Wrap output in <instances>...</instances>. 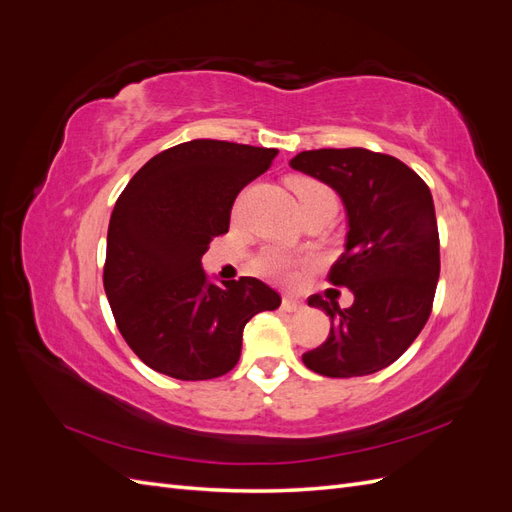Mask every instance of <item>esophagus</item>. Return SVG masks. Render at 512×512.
<instances>
[{
  "label": "esophagus",
  "instance_id": "1",
  "mask_svg": "<svg viewBox=\"0 0 512 512\" xmlns=\"http://www.w3.org/2000/svg\"><path fill=\"white\" fill-rule=\"evenodd\" d=\"M282 309H284V312H288V314H292V312H301V309H303V303H301V301H297V299H292V297H284V299H282Z\"/></svg>",
  "mask_w": 512,
  "mask_h": 512
}]
</instances>
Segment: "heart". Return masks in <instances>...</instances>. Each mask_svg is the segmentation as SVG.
Listing matches in <instances>:
<instances>
[{
	"mask_svg": "<svg viewBox=\"0 0 512 512\" xmlns=\"http://www.w3.org/2000/svg\"><path fill=\"white\" fill-rule=\"evenodd\" d=\"M290 188L299 200V207L303 213L324 207V205H337L335 203V194L329 188V185H324L318 179H309V177H294L290 181ZM301 267V260L288 256L286 252L277 250V247H267V250H262L260 254H256L254 258V269L269 277V280L275 282H292L294 277H297Z\"/></svg>",
	"mask_w": 512,
	"mask_h": 512,
	"instance_id": "obj_1",
	"label": "heart"
}]
</instances>
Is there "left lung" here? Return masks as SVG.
<instances>
[{"instance_id": "obj_1", "label": "left lung", "mask_w": 512, "mask_h": 512, "mask_svg": "<svg viewBox=\"0 0 512 512\" xmlns=\"http://www.w3.org/2000/svg\"><path fill=\"white\" fill-rule=\"evenodd\" d=\"M290 166L331 185L350 226L327 280L350 288L354 303L307 299L327 312L331 331L303 363L327 378L374 374L410 348L431 314L440 277L431 192L401 160L361 147L301 151Z\"/></svg>"}]
</instances>
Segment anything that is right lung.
<instances>
[{"instance_id": "add662e5", "label": "right lung", "mask_w": 512, "mask_h": 512, "mask_svg": "<svg viewBox=\"0 0 512 512\" xmlns=\"http://www.w3.org/2000/svg\"><path fill=\"white\" fill-rule=\"evenodd\" d=\"M277 149L196 138L153 156L117 198L104 290L117 329L151 369L177 380L220 378L237 365L245 324L282 303L256 277L209 284L200 258L226 235L247 183Z\"/></svg>"}]
</instances>
